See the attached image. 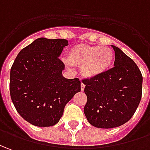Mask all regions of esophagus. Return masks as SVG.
<instances>
[{
    "label": "esophagus",
    "instance_id": "obj_1",
    "mask_svg": "<svg viewBox=\"0 0 150 150\" xmlns=\"http://www.w3.org/2000/svg\"><path fill=\"white\" fill-rule=\"evenodd\" d=\"M84 89H85V85H84L83 83H81V91H84Z\"/></svg>",
    "mask_w": 150,
    "mask_h": 150
}]
</instances>
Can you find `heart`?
<instances>
[{"instance_id":"1","label":"heart","mask_w":150,"mask_h":150,"mask_svg":"<svg viewBox=\"0 0 150 150\" xmlns=\"http://www.w3.org/2000/svg\"><path fill=\"white\" fill-rule=\"evenodd\" d=\"M68 59L72 66L81 68V75L85 78L96 79L112 68L114 54L107 46L80 44L69 50Z\"/></svg>"}]
</instances>
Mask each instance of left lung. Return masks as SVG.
Masks as SVG:
<instances>
[{
    "instance_id": "1",
    "label": "left lung",
    "mask_w": 150,
    "mask_h": 150,
    "mask_svg": "<svg viewBox=\"0 0 150 150\" xmlns=\"http://www.w3.org/2000/svg\"><path fill=\"white\" fill-rule=\"evenodd\" d=\"M114 67L103 77L84 79L87 101L84 113L91 124L99 128H113L128 122L142 96L143 77L135 62L118 47Z\"/></svg>"
}]
</instances>
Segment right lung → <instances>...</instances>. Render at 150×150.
<instances>
[{
	"label": "right lung",
	"mask_w": 150,
	"mask_h": 150,
	"mask_svg": "<svg viewBox=\"0 0 150 150\" xmlns=\"http://www.w3.org/2000/svg\"><path fill=\"white\" fill-rule=\"evenodd\" d=\"M65 39L41 38L20 50L10 69V92L19 115L37 127H51L61 118L65 105L81 91L78 78L62 75L59 59Z\"/></svg>",
	"instance_id": "1"
}]
</instances>
